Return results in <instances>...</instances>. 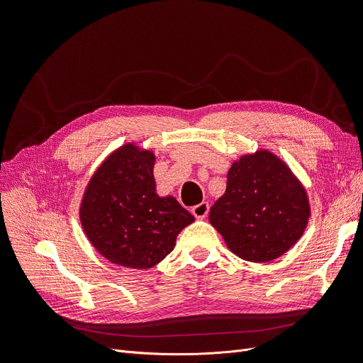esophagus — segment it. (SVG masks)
I'll return each mask as SVG.
<instances>
[{
  "mask_svg": "<svg viewBox=\"0 0 363 363\" xmlns=\"http://www.w3.org/2000/svg\"><path fill=\"white\" fill-rule=\"evenodd\" d=\"M207 213H208V203H206V201L192 207V215L196 219H204L207 216Z\"/></svg>",
  "mask_w": 363,
  "mask_h": 363,
  "instance_id": "esophagus-1",
  "label": "esophagus"
}]
</instances>
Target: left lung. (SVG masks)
I'll list each match as a JSON object with an SVG mask.
<instances>
[{"instance_id":"left-lung-1","label":"left lung","mask_w":363,"mask_h":363,"mask_svg":"<svg viewBox=\"0 0 363 363\" xmlns=\"http://www.w3.org/2000/svg\"><path fill=\"white\" fill-rule=\"evenodd\" d=\"M309 216L300 182L280 159L259 151L232 164L225 194L211 207L208 219L236 256L269 262L301 238Z\"/></svg>"}]
</instances>
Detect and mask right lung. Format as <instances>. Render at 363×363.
Wrapping results in <instances>:
<instances>
[{"label":"right lung","instance_id":"add662e5","mask_svg":"<svg viewBox=\"0 0 363 363\" xmlns=\"http://www.w3.org/2000/svg\"><path fill=\"white\" fill-rule=\"evenodd\" d=\"M152 168V152L124 145L101 164L86 189L80 208L84 232L116 265L155 267L194 221L174 196L156 194Z\"/></svg>","mask_w":363,"mask_h":363}]
</instances>
